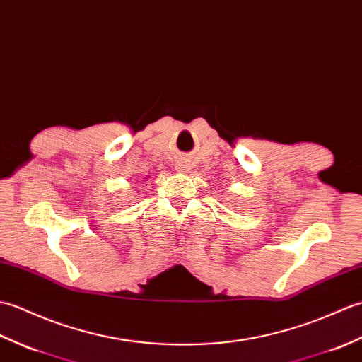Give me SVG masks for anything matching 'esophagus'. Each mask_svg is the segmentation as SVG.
<instances>
[{
    "label": "esophagus",
    "instance_id": "1",
    "mask_svg": "<svg viewBox=\"0 0 362 362\" xmlns=\"http://www.w3.org/2000/svg\"><path fill=\"white\" fill-rule=\"evenodd\" d=\"M176 170L180 172H189L190 170V164L187 159H180L178 163H176Z\"/></svg>",
    "mask_w": 362,
    "mask_h": 362
}]
</instances>
